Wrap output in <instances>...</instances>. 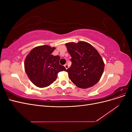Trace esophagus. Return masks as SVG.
Segmentation results:
<instances>
[{
  "label": "esophagus",
  "mask_w": 132,
  "mask_h": 132,
  "mask_svg": "<svg viewBox=\"0 0 132 132\" xmlns=\"http://www.w3.org/2000/svg\"><path fill=\"white\" fill-rule=\"evenodd\" d=\"M64 67H65V68H66V69H68V68H69V65L67 64H65L64 65Z\"/></svg>",
  "instance_id": "obj_1"
}]
</instances>
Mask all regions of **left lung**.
<instances>
[{"mask_svg": "<svg viewBox=\"0 0 132 132\" xmlns=\"http://www.w3.org/2000/svg\"><path fill=\"white\" fill-rule=\"evenodd\" d=\"M71 65L67 69L71 81L80 88L92 87L100 79L105 64L97 50L85 42L65 44Z\"/></svg>", "mask_w": 132, "mask_h": 132, "instance_id": "8db88e82", "label": "left lung"}]
</instances>
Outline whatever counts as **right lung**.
Segmentation results:
<instances>
[{
  "label": "right lung",
  "instance_id": "1",
  "mask_svg": "<svg viewBox=\"0 0 132 132\" xmlns=\"http://www.w3.org/2000/svg\"><path fill=\"white\" fill-rule=\"evenodd\" d=\"M54 47L44 45L35 47L26 57L24 66L26 73L31 82L39 87L50 85L57 78L59 71L66 70L59 64L60 57L51 53Z\"/></svg>",
  "mask_w": 132,
  "mask_h": 132
}]
</instances>
